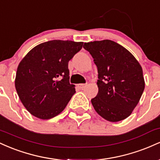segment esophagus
<instances>
[{
  "instance_id": "34e87169",
  "label": "esophagus",
  "mask_w": 160,
  "mask_h": 160,
  "mask_svg": "<svg viewBox=\"0 0 160 160\" xmlns=\"http://www.w3.org/2000/svg\"><path fill=\"white\" fill-rule=\"evenodd\" d=\"M86 86H87V84H82V83L78 84V87L80 88V89H83Z\"/></svg>"
}]
</instances>
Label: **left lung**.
<instances>
[{
  "mask_svg": "<svg viewBox=\"0 0 160 160\" xmlns=\"http://www.w3.org/2000/svg\"><path fill=\"white\" fill-rule=\"evenodd\" d=\"M98 68V94L92 104L104 120L119 122L131 115L144 89L142 68L125 47L110 40L85 43Z\"/></svg>",
  "mask_w": 160,
  "mask_h": 160,
  "instance_id": "left-lung-1",
  "label": "left lung"
}]
</instances>
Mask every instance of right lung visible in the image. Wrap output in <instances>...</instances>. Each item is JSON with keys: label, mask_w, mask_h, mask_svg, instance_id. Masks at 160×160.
I'll list each match as a JSON object with an SVG mask.
<instances>
[{"label": "right lung", "mask_w": 160, "mask_h": 160, "mask_svg": "<svg viewBox=\"0 0 160 160\" xmlns=\"http://www.w3.org/2000/svg\"><path fill=\"white\" fill-rule=\"evenodd\" d=\"M83 42L54 40L34 47L19 62L15 87L24 107L40 120L63 111L74 94L69 82L68 62Z\"/></svg>", "instance_id": "obj_1"}]
</instances>
